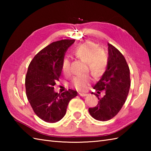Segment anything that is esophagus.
Instances as JSON below:
<instances>
[{
	"label": "esophagus",
	"instance_id": "1",
	"mask_svg": "<svg viewBox=\"0 0 151 151\" xmlns=\"http://www.w3.org/2000/svg\"><path fill=\"white\" fill-rule=\"evenodd\" d=\"M79 95L80 96H81V97H86V96L88 95V94L85 93H79Z\"/></svg>",
	"mask_w": 151,
	"mask_h": 151
}]
</instances>
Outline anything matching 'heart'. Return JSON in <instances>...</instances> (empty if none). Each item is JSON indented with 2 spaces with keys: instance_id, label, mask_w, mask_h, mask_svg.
Returning <instances> with one entry per match:
<instances>
[{
  "instance_id": "1",
  "label": "heart",
  "mask_w": 151,
  "mask_h": 151,
  "mask_svg": "<svg viewBox=\"0 0 151 151\" xmlns=\"http://www.w3.org/2000/svg\"><path fill=\"white\" fill-rule=\"evenodd\" d=\"M73 54L78 58L87 63L88 68L95 76H100L105 72L108 63V56L103 50L91 41H86L73 50ZM62 71L64 75L69 76L71 73L70 60L65 58L62 63ZM92 81L89 75L75 76L71 81V86L80 91H84Z\"/></svg>"
}]
</instances>
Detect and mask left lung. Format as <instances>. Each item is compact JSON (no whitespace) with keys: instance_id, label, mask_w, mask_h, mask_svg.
Masks as SVG:
<instances>
[{"instance_id":"8db88e82","label":"left lung","mask_w":151,"mask_h":151,"mask_svg":"<svg viewBox=\"0 0 151 151\" xmlns=\"http://www.w3.org/2000/svg\"><path fill=\"white\" fill-rule=\"evenodd\" d=\"M108 45V63L106 70L93 88L98 93L104 90L105 95L98 97L97 105L89 108V112L96 120L106 121L116 115L121 110L130 87V69L124 56L112 45Z\"/></svg>"}]
</instances>
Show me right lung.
Listing matches in <instances>:
<instances>
[{
	"instance_id": "1",
	"label": "right lung",
	"mask_w": 151,
	"mask_h": 151,
	"mask_svg": "<svg viewBox=\"0 0 151 151\" xmlns=\"http://www.w3.org/2000/svg\"><path fill=\"white\" fill-rule=\"evenodd\" d=\"M75 40H63L50 43L40 50L28 66L25 88L28 101L38 117L47 123H56L66 114L69 101L77 95L69 89L58 93L53 86L62 73V63L67 49Z\"/></svg>"
}]
</instances>
